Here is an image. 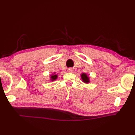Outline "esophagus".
<instances>
[{
  "mask_svg": "<svg viewBox=\"0 0 135 135\" xmlns=\"http://www.w3.org/2000/svg\"><path fill=\"white\" fill-rule=\"evenodd\" d=\"M68 72H73V70L72 69V68H69V69H68Z\"/></svg>",
  "mask_w": 135,
  "mask_h": 135,
  "instance_id": "obj_1",
  "label": "esophagus"
}]
</instances>
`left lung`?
Masks as SVG:
<instances>
[{
    "mask_svg": "<svg viewBox=\"0 0 135 135\" xmlns=\"http://www.w3.org/2000/svg\"><path fill=\"white\" fill-rule=\"evenodd\" d=\"M81 77H82V79L83 80V81H84V82L88 83L89 82V78L86 74H84V73L82 74L81 75Z\"/></svg>",
    "mask_w": 135,
    "mask_h": 135,
    "instance_id": "1",
    "label": "left lung"
}]
</instances>
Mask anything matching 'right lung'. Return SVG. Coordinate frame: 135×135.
<instances>
[{"label": "right lung", "instance_id": "right-lung-1", "mask_svg": "<svg viewBox=\"0 0 135 135\" xmlns=\"http://www.w3.org/2000/svg\"><path fill=\"white\" fill-rule=\"evenodd\" d=\"M57 78V75H53L52 76H51V79L52 80V81H54V80L56 79V78Z\"/></svg>", "mask_w": 135, "mask_h": 135}]
</instances>
